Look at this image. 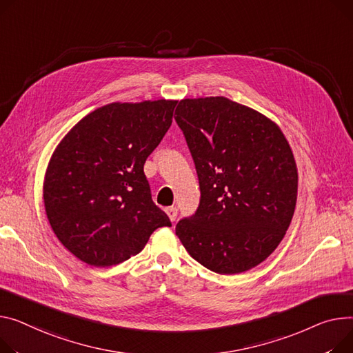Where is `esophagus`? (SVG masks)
<instances>
[{
  "label": "esophagus",
  "instance_id": "1",
  "mask_svg": "<svg viewBox=\"0 0 353 353\" xmlns=\"http://www.w3.org/2000/svg\"><path fill=\"white\" fill-rule=\"evenodd\" d=\"M166 213H168V216H169V219H170L172 221H176V219H177V208H176V207H169V208H166Z\"/></svg>",
  "mask_w": 353,
  "mask_h": 353
}]
</instances>
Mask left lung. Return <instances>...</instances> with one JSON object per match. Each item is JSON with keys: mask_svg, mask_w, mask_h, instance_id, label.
I'll list each match as a JSON object with an SVG mask.
<instances>
[{"mask_svg": "<svg viewBox=\"0 0 353 353\" xmlns=\"http://www.w3.org/2000/svg\"><path fill=\"white\" fill-rule=\"evenodd\" d=\"M176 114L200 184L199 207L177 223V237L210 271H248L294 216L298 173L287 139L264 114L223 97L183 99Z\"/></svg>", "mask_w": 353, "mask_h": 353, "instance_id": "8db88e82", "label": "left lung"}]
</instances>
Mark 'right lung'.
Instances as JSON below:
<instances>
[{
    "label": "right lung",
    "mask_w": 353,
    "mask_h": 353,
    "mask_svg": "<svg viewBox=\"0 0 353 353\" xmlns=\"http://www.w3.org/2000/svg\"><path fill=\"white\" fill-rule=\"evenodd\" d=\"M176 101L110 103L74 126L52 154L43 203L58 240L93 267L139 254L170 219L152 200L145 161L169 130Z\"/></svg>",
    "instance_id": "add662e5"
}]
</instances>
